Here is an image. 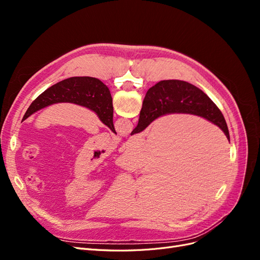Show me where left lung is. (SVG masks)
<instances>
[{
  "instance_id": "obj_1",
  "label": "left lung",
  "mask_w": 260,
  "mask_h": 260,
  "mask_svg": "<svg viewBox=\"0 0 260 260\" xmlns=\"http://www.w3.org/2000/svg\"><path fill=\"white\" fill-rule=\"evenodd\" d=\"M57 103H73L91 109L114 133L113 99L107 86L96 78L73 77L62 80L39 95L23 115L26 120L36 112Z\"/></svg>"
}]
</instances>
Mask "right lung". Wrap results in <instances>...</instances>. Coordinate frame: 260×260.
I'll return each mask as SVG.
<instances>
[{"label": "right lung", "instance_id": "add662e5", "mask_svg": "<svg viewBox=\"0 0 260 260\" xmlns=\"http://www.w3.org/2000/svg\"><path fill=\"white\" fill-rule=\"evenodd\" d=\"M169 114H190L205 118L223 131L230 141L224 117L205 93L195 85L181 80H162L146 93L137 127L131 132H142L155 119Z\"/></svg>", "mask_w": 260, "mask_h": 260}]
</instances>
